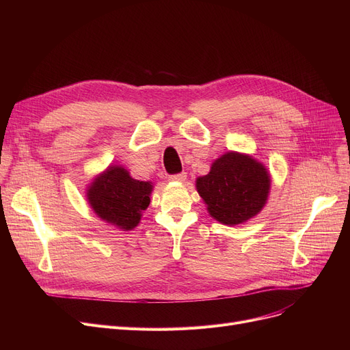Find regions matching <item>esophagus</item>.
Instances as JSON below:
<instances>
[{
  "instance_id": "esophagus-1",
  "label": "esophagus",
  "mask_w": 350,
  "mask_h": 350,
  "mask_svg": "<svg viewBox=\"0 0 350 350\" xmlns=\"http://www.w3.org/2000/svg\"><path fill=\"white\" fill-rule=\"evenodd\" d=\"M186 178H187V174H186V173H178V174L169 176V180H172V181H178V183L186 181Z\"/></svg>"
}]
</instances>
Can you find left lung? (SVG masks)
<instances>
[{
	"label": "left lung",
	"instance_id": "1",
	"mask_svg": "<svg viewBox=\"0 0 350 350\" xmlns=\"http://www.w3.org/2000/svg\"><path fill=\"white\" fill-rule=\"evenodd\" d=\"M196 187L213 218L237 226L258 214L267 203L271 177L265 165L248 154L228 152L198 177Z\"/></svg>",
	"mask_w": 350,
	"mask_h": 350
}]
</instances>
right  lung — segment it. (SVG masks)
Listing matches in <instances>:
<instances>
[{"mask_svg": "<svg viewBox=\"0 0 350 350\" xmlns=\"http://www.w3.org/2000/svg\"><path fill=\"white\" fill-rule=\"evenodd\" d=\"M150 181L135 180L122 165H109L88 187L92 210L103 221L123 231L137 227L142 213L150 204Z\"/></svg>", "mask_w": 350, "mask_h": 350, "instance_id": "right-lung-1", "label": "right lung"}]
</instances>
